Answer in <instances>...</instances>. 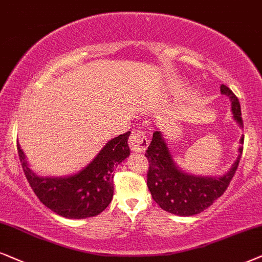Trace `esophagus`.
Instances as JSON below:
<instances>
[{
    "mask_svg": "<svg viewBox=\"0 0 262 262\" xmlns=\"http://www.w3.org/2000/svg\"><path fill=\"white\" fill-rule=\"evenodd\" d=\"M128 144L129 147L132 148V151L141 153L144 152L146 147L148 146V140L144 133H141V132L139 130H134L132 132L130 137H129Z\"/></svg>",
    "mask_w": 262,
    "mask_h": 262,
    "instance_id": "34e87169",
    "label": "esophagus"
}]
</instances>
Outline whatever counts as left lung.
Listing matches in <instances>:
<instances>
[{"label":"left lung","mask_w":262,"mask_h":262,"mask_svg":"<svg viewBox=\"0 0 262 262\" xmlns=\"http://www.w3.org/2000/svg\"><path fill=\"white\" fill-rule=\"evenodd\" d=\"M221 93L230 99L232 118L239 128H243L241 105L237 97L225 85L221 86ZM243 140L245 135H242L239 140L237 159L228 171L221 176L196 175L187 172L177 165L165 134L155 132L151 144L145 153L149 163L147 187L153 200L164 211L181 217H189L206 210L222 196L231 182L242 156Z\"/></svg>","instance_id":"left-lung-1"}]
</instances>
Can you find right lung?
<instances>
[{"mask_svg":"<svg viewBox=\"0 0 262 262\" xmlns=\"http://www.w3.org/2000/svg\"><path fill=\"white\" fill-rule=\"evenodd\" d=\"M130 132L111 139L81 170L68 176H39L17 142L24 172L38 199L55 213L68 219H83L99 214L113 200L114 169L130 155Z\"/></svg>","mask_w":262,"mask_h":262,"instance_id":"1","label":"right lung"}]
</instances>
